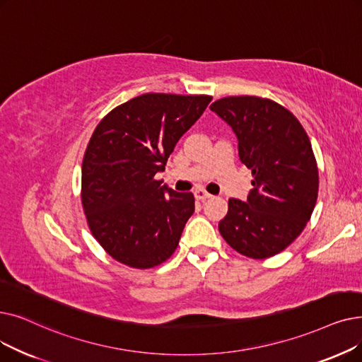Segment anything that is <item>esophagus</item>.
<instances>
[{
  "mask_svg": "<svg viewBox=\"0 0 362 362\" xmlns=\"http://www.w3.org/2000/svg\"><path fill=\"white\" fill-rule=\"evenodd\" d=\"M194 195H195V198L199 199V201H206V199L211 198V194H209L206 189H202V187H198V189H195Z\"/></svg>",
  "mask_w": 362,
  "mask_h": 362,
  "instance_id": "obj_1",
  "label": "esophagus"
}]
</instances>
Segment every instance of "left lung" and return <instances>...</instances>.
I'll return each mask as SVG.
<instances>
[{
	"label": "left lung",
	"instance_id": "1",
	"mask_svg": "<svg viewBox=\"0 0 362 362\" xmlns=\"http://www.w3.org/2000/svg\"><path fill=\"white\" fill-rule=\"evenodd\" d=\"M210 109L238 140L251 168L245 201L230 198L218 230L238 253L266 259L287 248L306 226L318 197V168L302 124L286 107L256 96L216 100Z\"/></svg>",
	"mask_w": 362,
	"mask_h": 362
}]
</instances>
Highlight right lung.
<instances>
[{"mask_svg":"<svg viewBox=\"0 0 362 362\" xmlns=\"http://www.w3.org/2000/svg\"><path fill=\"white\" fill-rule=\"evenodd\" d=\"M210 102L146 93L117 106L94 130L83 160L81 201L93 237L115 260L148 269L175 253L195 198L163 186L155 175Z\"/></svg>","mask_w":362,"mask_h":362,"instance_id":"add662e5","label":"right lung"}]
</instances>
